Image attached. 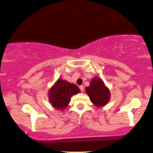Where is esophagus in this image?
<instances>
[{
	"mask_svg": "<svg viewBox=\"0 0 153 153\" xmlns=\"http://www.w3.org/2000/svg\"><path fill=\"white\" fill-rule=\"evenodd\" d=\"M79 88H80V90L82 92L84 91V86H83V85H80V87H79Z\"/></svg>",
	"mask_w": 153,
	"mask_h": 153,
	"instance_id": "1",
	"label": "esophagus"
}]
</instances>
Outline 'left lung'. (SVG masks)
Returning <instances> with one entry per match:
<instances>
[{
	"instance_id": "1",
	"label": "left lung",
	"mask_w": 153,
	"mask_h": 153,
	"mask_svg": "<svg viewBox=\"0 0 153 153\" xmlns=\"http://www.w3.org/2000/svg\"><path fill=\"white\" fill-rule=\"evenodd\" d=\"M88 95L94 104L97 106H103L108 103L110 97L108 89L99 78H94L91 80L90 85L85 88Z\"/></svg>"
}]
</instances>
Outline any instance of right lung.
Wrapping results in <instances>:
<instances>
[{
  "label": "right lung",
  "mask_w": 153,
  "mask_h": 153,
  "mask_svg": "<svg viewBox=\"0 0 153 153\" xmlns=\"http://www.w3.org/2000/svg\"><path fill=\"white\" fill-rule=\"evenodd\" d=\"M80 92L78 87L74 84L59 79L49 93V99L55 108L64 109L71 101L73 95Z\"/></svg>",
  "instance_id": "1"
}]
</instances>
